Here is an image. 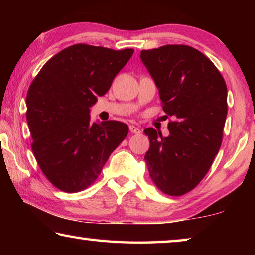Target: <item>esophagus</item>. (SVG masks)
<instances>
[{"instance_id": "1", "label": "esophagus", "mask_w": 255, "mask_h": 255, "mask_svg": "<svg viewBox=\"0 0 255 255\" xmlns=\"http://www.w3.org/2000/svg\"><path fill=\"white\" fill-rule=\"evenodd\" d=\"M129 130H130V132H132V133H140L141 132L140 129L136 126H133V125H130V126H129Z\"/></svg>"}]
</instances>
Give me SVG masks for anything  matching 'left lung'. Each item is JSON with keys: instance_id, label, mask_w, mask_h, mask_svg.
I'll list each match as a JSON object with an SVG mask.
<instances>
[{"instance_id": "8db88e82", "label": "left lung", "mask_w": 255, "mask_h": 255, "mask_svg": "<svg viewBox=\"0 0 255 255\" xmlns=\"http://www.w3.org/2000/svg\"><path fill=\"white\" fill-rule=\"evenodd\" d=\"M140 59L157 86L165 117H173L167 137L144 130L150 144L146 165L162 192L182 196L205 178L221 147L227 86L214 63L190 46L141 50Z\"/></svg>"}]
</instances>
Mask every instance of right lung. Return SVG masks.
<instances>
[{"instance_id": "add662e5", "label": "right lung", "mask_w": 255, "mask_h": 255, "mask_svg": "<svg viewBox=\"0 0 255 255\" xmlns=\"http://www.w3.org/2000/svg\"><path fill=\"white\" fill-rule=\"evenodd\" d=\"M133 49L77 44L53 56L27 93L31 148L56 188L77 192L91 185L126 138V124L90 123V107L110 89Z\"/></svg>"}]
</instances>
